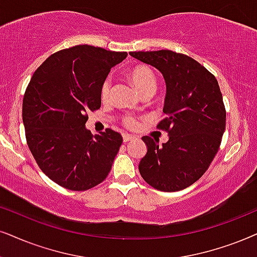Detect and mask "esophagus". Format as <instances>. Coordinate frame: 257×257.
<instances>
[{"instance_id":"obj_1","label":"esophagus","mask_w":257,"mask_h":257,"mask_svg":"<svg viewBox=\"0 0 257 257\" xmlns=\"http://www.w3.org/2000/svg\"><path fill=\"white\" fill-rule=\"evenodd\" d=\"M134 139H135L134 135L123 134V141H124V142H129V141H132V140H134Z\"/></svg>"}]
</instances>
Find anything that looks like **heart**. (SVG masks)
Listing matches in <instances>:
<instances>
[{"label":"heart","mask_w":257,"mask_h":257,"mask_svg":"<svg viewBox=\"0 0 257 257\" xmlns=\"http://www.w3.org/2000/svg\"><path fill=\"white\" fill-rule=\"evenodd\" d=\"M129 77H131L132 83L134 84V86L138 89L140 93L147 92V91H153L154 92L155 87H157V77L153 73V71L147 66H142V65H139V66H135L134 69H132L131 72H129ZM110 86H111V82L110 79L104 80V83L102 84V89H100V95H102V98H106L109 95ZM124 123L126 126L129 128H134L136 125L135 119L132 117V116H126L124 118Z\"/></svg>","instance_id":"heart-1"}]
</instances>
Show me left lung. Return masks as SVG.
<instances>
[{"label": "left lung", "mask_w": 257, "mask_h": 257, "mask_svg": "<svg viewBox=\"0 0 257 257\" xmlns=\"http://www.w3.org/2000/svg\"><path fill=\"white\" fill-rule=\"evenodd\" d=\"M161 72L166 83L167 117L158 126L168 141L144 136L147 153L139 164L146 183L164 192L191 186L205 173L218 152L225 131V108L218 82L205 67L185 54L161 50L129 52Z\"/></svg>", "instance_id": "8db88e82"}]
</instances>
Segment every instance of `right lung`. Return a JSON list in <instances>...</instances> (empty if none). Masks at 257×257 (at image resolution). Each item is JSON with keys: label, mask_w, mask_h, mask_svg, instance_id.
<instances>
[{"label": "right lung", "mask_w": 257, "mask_h": 257, "mask_svg": "<svg viewBox=\"0 0 257 257\" xmlns=\"http://www.w3.org/2000/svg\"><path fill=\"white\" fill-rule=\"evenodd\" d=\"M126 52L78 45L52 54L35 71L22 103L26 139L38 166L67 190L85 191L108 177L122 136L91 135L87 112L100 108V89Z\"/></svg>", "instance_id": "right-lung-1"}]
</instances>
